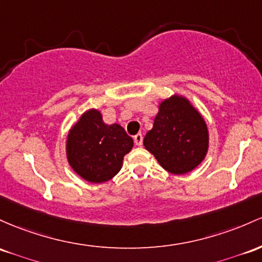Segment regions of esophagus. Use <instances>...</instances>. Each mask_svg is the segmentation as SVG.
Returning <instances> with one entry per match:
<instances>
[{
    "label": "esophagus",
    "instance_id": "34e87169",
    "mask_svg": "<svg viewBox=\"0 0 262 262\" xmlns=\"http://www.w3.org/2000/svg\"><path fill=\"white\" fill-rule=\"evenodd\" d=\"M134 143H136V145L140 146L143 144V136L142 134H137V136H134Z\"/></svg>",
    "mask_w": 262,
    "mask_h": 262
}]
</instances>
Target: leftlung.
<instances>
[{"instance_id":"8db88e82","label":"left lung","mask_w":262,"mask_h":262,"mask_svg":"<svg viewBox=\"0 0 262 262\" xmlns=\"http://www.w3.org/2000/svg\"><path fill=\"white\" fill-rule=\"evenodd\" d=\"M144 146L165 170L186 174L205 158L208 128L188 100L174 96L160 104L153 129L144 138Z\"/></svg>"}]
</instances>
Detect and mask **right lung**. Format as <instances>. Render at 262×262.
I'll list each match as a JSON object with an SVG mask.
<instances>
[{"label":"right lung","instance_id":"1","mask_svg":"<svg viewBox=\"0 0 262 262\" xmlns=\"http://www.w3.org/2000/svg\"><path fill=\"white\" fill-rule=\"evenodd\" d=\"M133 148V139L119 124L108 125L96 109L85 112L71 129L67 158L79 177L104 183L118 174L123 158Z\"/></svg>","mask_w":262,"mask_h":262}]
</instances>
